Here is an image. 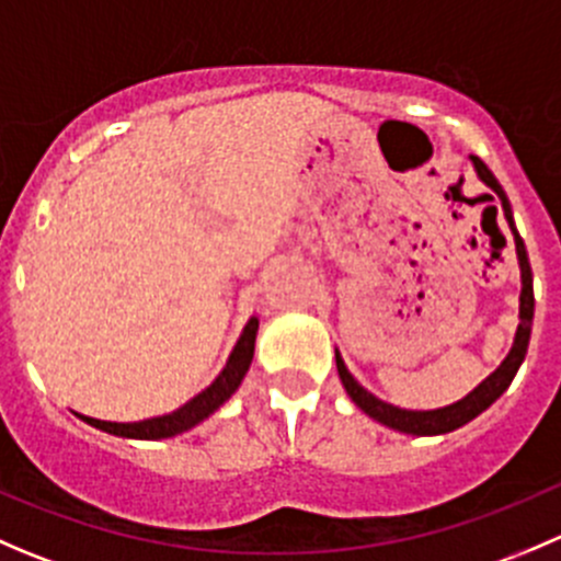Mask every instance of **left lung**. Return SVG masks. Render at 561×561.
Segmentation results:
<instances>
[{
  "label": "left lung",
  "mask_w": 561,
  "mask_h": 561,
  "mask_svg": "<svg viewBox=\"0 0 561 561\" xmlns=\"http://www.w3.org/2000/svg\"><path fill=\"white\" fill-rule=\"evenodd\" d=\"M469 160H472L480 181H483L485 186H491V190H494V195L502 201V211H505L507 225H511L513 239H516L518 265H522V307H518V317H522V322H518L516 342H513L507 358L502 360L500 369H496L494 375L485 377V380L480 382L472 393L463 396V399L456 401V404L443 407V410H401V407H393V404H388V401L377 399L375 393H369V390L360 386V382L350 375L347 366H344V360H342V355H339V350H336L339 380H342V386L350 393V399H353L355 404L366 412V415L375 417V421H380L382 426H390V428H396V432H404V434H417V437L448 434V432H454V428L463 426V423L472 421V417H478L483 410H489V407L494 404V401L500 399V396L507 390V386L513 382L518 366L524 364L526 347H529L531 317H535V290H531V268H529V257H526V247H524L522 236H518L516 225H513L511 203H507V195H505V190L500 186V181H496L494 173L483 165V160H478L474 154L469 157Z\"/></svg>",
  "instance_id": "obj_1"
}]
</instances>
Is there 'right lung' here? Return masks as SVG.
<instances>
[{
  "instance_id": "right-lung-1",
  "label": "right lung",
  "mask_w": 561,
  "mask_h": 561,
  "mask_svg": "<svg viewBox=\"0 0 561 561\" xmlns=\"http://www.w3.org/2000/svg\"><path fill=\"white\" fill-rule=\"evenodd\" d=\"M254 336H257V317H252V320L244 325V333H241L239 342H236L233 353H230L228 364H225V369L219 371L217 380H214L206 390H201L195 399L186 401L184 407H179V410L171 412V415L149 417V421H138V423H113V421H98V417H83V421L103 428L107 434H116V437H129V439L175 437V434L186 432V428L206 421L214 410H219V407L236 393V388H239L241 380H244L249 364H252Z\"/></svg>"
}]
</instances>
